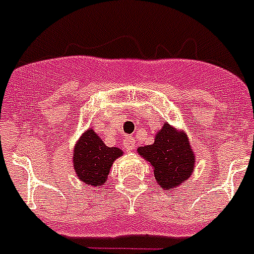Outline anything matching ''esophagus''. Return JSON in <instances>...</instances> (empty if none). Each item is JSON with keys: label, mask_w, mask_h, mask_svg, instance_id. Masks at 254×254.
<instances>
[{"label": "esophagus", "mask_w": 254, "mask_h": 254, "mask_svg": "<svg viewBox=\"0 0 254 254\" xmlns=\"http://www.w3.org/2000/svg\"><path fill=\"white\" fill-rule=\"evenodd\" d=\"M123 148L126 149L127 151H131L135 149V140H133V137H126L125 140H123Z\"/></svg>", "instance_id": "esophagus-1"}]
</instances>
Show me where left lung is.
I'll return each mask as SVG.
<instances>
[{"mask_svg": "<svg viewBox=\"0 0 254 254\" xmlns=\"http://www.w3.org/2000/svg\"><path fill=\"white\" fill-rule=\"evenodd\" d=\"M148 160L160 189L177 190L194 172L195 154L185 131H179L168 122L157 132L154 144L137 148Z\"/></svg>", "mask_w": 254, "mask_h": 254, "instance_id": "1", "label": "left lung"}]
</instances>
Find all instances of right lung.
<instances>
[{"label":"right lung","instance_id":"1","mask_svg":"<svg viewBox=\"0 0 254 254\" xmlns=\"http://www.w3.org/2000/svg\"><path fill=\"white\" fill-rule=\"evenodd\" d=\"M122 155L121 149L106 146L94 129L87 128L74 145L73 168L82 183L100 188L106 183L113 163Z\"/></svg>","mask_w":254,"mask_h":254}]
</instances>
